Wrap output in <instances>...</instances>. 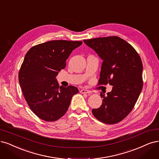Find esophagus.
<instances>
[{
	"mask_svg": "<svg viewBox=\"0 0 159 159\" xmlns=\"http://www.w3.org/2000/svg\"><path fill=\"white\" fill-rule=\"evenodd\" d=\"M80 93H91V91L89 90H87V89H81L80 90Z\"/></svg>",
	"mask_w": 159,
	"mask_h": 159,
	"instance_id": "34e87169",
	"label": "esophagus"
}]
</instances>
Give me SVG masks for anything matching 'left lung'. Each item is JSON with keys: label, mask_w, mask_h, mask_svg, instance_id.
<instances>
[{"label": "left lung", "mask_w": 159, "mask_h": 159, "mask_svg": "<svg viewBox=\"0 0 159 159\" xmlns=\"http://www.w3.org/2000/svg\"><path fill=\"white\" fill-rule=\"evenodd\" d=\"M102 59L98 85H112L102 103L92 113L108 124L122 121L132 111L143 88V64L139 54L129 43L118 36L84 40Z\"/></svg>", "instance_id": "left-lung-1"}]
</instances>
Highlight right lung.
Listing matches in <instances>:
<instances>
[{"label":"right lung","mask_w":159,"mask_h":159,"mask_svg":"<svg viewBox=\"0 0 159 159\" xmlns=\"http://www.w3.org/2000/svg\"><path fill=\"white\" fill-rule=\"evenodd\" d=\"M82 41L53 40L32 47L18 74L20 85L31 110L39 118L54 122L68 111L77 87H59L56 76Z\"/></svg>","instance_id":"obj_1"}]
</instances>
